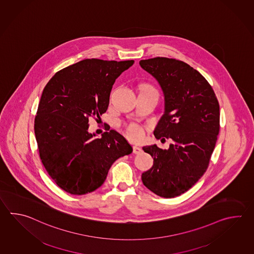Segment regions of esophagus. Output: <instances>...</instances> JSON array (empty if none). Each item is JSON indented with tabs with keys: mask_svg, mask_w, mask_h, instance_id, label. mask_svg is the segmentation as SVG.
<instances>
[{
	"mask_svg": "<svg viewBox=\"0 0 254 254\" xmlns=\"http://www.w3.org/2000/svg\"><path fill=\"white\" fill-rule=\"evenodd\" d=\"M133 152H134V154H135V155H139V154L143 152V150H142V148H140L138 146L135 145V146H133Z\"/></svg>",
	"mask_w": 254,
	"mask_h": 254,
	"instance_id": "esophagus-1",
	"label": "esophagus"
}]
</instances>
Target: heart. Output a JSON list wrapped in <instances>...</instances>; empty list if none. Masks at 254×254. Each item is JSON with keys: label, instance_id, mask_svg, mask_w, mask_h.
Segmentation results:
<instances>
[{"label": "heart", "instance_id": "heart-1", "mask_svg": "<svg viewBox=\"0 0 254 254\" xmlns=\"http://www.w3.org/2000/svg\"><path fill=\"white\" fill-rule=\"evenodd\" d=\"M142 88L154 89V88L150 87V86H148V85L143 86ZM126 133H127V135L129 137L130 139L135 140V141L142 139V137L144 135V131L142 129V127L138 126V125L135 124V123H132V124L127 126V130H126Z\"/></svg>", "mask_w": 254, "mask_h": 254}]
</instances>
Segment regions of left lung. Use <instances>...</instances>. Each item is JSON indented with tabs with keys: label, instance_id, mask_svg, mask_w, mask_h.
Segmentation results:
<instances>
[{
	"label": "left lung",
	"instance_id": "8db88e82",
	"mask_svg": "<svg viewBox=\"0 0 254 254\" xmlns=\"http://www.w3.org/2000/svg\"><path fill=\"white\" fill-rule=\"evenodd\" d=\"M139 65L160 85L164 114L154 130L157 139L171 138L168 149L143 147L154 165L142 174L145 187L164 198L186 192L207 169L220 129V107L211 85L187 63L156 57Z\"/></svg>",
	"mask_w": 254,
	"mask_h": 254
}]
</instances>
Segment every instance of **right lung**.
Wrapping results in <instances>:
<instances>
[{"label":"right lung","mask_w":254,"mask_h":254,"mask_svg":"<svg viewBox=\"0 0 254 254\" xmlns=\"http://www.w3.org/2000/svg\"><path fill=\"white\" fill-rule=\"evenodd\" d=\"M134 61L87 59L58 71L43 89L34 121L40 156L64 191L86 194L103 185L115 161L133 148L116 130L100 138L88 132V119L108 109L115 80Z\"/></svg>","instance_id":"obj_1"}]
</instances>
